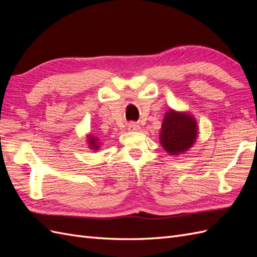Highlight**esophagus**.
I'll return each instance as SVG.
<instances>
[{
  "mask_svg": "<svg viewBox=\"0 0 257 257\" xmlns=\"http://www.w3.org/2000/svg\"><path fill=\"white\" fill-rule=\"evenodd\" d=\"M127 128H128V131H131V132H136V131L141 130V126H139L138 124H136V123H130Z\"/></svg>",
  "mask_w": 257,
  "mask_h": 257,
  "instance_id": "1",
  "label": "esophagus"
}]
</instances>
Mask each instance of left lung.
Masks as SVG:
<instances>
[{
    "label": "left lung",
    "mask_w": 257,
    "mask_h": 257,
    "mask_svg": "<svg viewBox=\"0 0 257 257\" xmlns=\"http://www.w3.org/2000/svg\"><path fill=\"white\" fill-rule=\"evenodd\" d=\"M197 125L188 113L169 110L162 123L161 144L169 154L186 151L195 143Z\"/></svg>",
    "instance_id": "1"
}]
</instances>
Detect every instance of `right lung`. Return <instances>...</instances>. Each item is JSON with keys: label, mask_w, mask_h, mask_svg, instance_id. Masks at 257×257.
Returning a JSON list of instances; mask_svg holds the SVG:
<instances>
[{"label": "right lung", "mask_w": 257, "mask_h": 257, "mask_svg": "<svg viewBox=\"0 0 257 257\" xmlns=\"http://www.w3.org/2000/svg\"><path fill=\"white\" fill-rule=\"evenodd\" d=\"M88 141H89V144H90L92 149H97L98 146H97V143H96V139L95 138H89Z\"/></svg>", "instance_id": "add662e5"}]
</instances>
